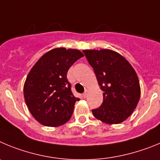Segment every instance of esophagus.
<instances>
[{
    "label": "esophagus",
    "instance_id": "1",
    "mask_svg": "<svg viewBox=\"0 0 160 160\" xmlns=\"http://www.w3.org/2000/svg\"><path fill=\"white\" fill-rule=\"evenodd\" d=\"M87 95H88V92H85L84 93H83V97L86 98V97H87Z\"/></svg>",
    "mask_w": 160,
    "mask_h": 160
}]
</instances>
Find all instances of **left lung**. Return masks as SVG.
Wrapping results in <instances>:
<instances>
[{
	"instance_id": "8db88e82",
	"label": "left lung",
	"mask_w": 160,
	"mask_h": 160,
	"mask_svg": "<svg viewBox=\"0 0 160 160\" xmlns=\"http://www.w3.org/2000/svg\"><path fill=\"white\" fill-rule=\"evenodd\" d=\"M83 52L103 92V103L99 108L92 110L93 116L108 124L122 123L132 114L140 97L136 71L125 57L113 50Z\"/></svg>"
}]
</instances>
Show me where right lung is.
<instances>
[{"mask_svg":"<svg viewBox=\"0 0 160 160\" xmlns=\"http://www.w3.org/2000/svg\"><path fill=\"white\" fill-rule=\"evenodd\" d=\"M83 54L78 49L52 48L32 68L24 84V97L32 116L41 124L58 127L72 117L80 100L67 80L69 68Z\"/></svg>","mask_w":160,"mask_h":160,"instance_id":"right-lung-1","label":"right lung"}]
</instances>
